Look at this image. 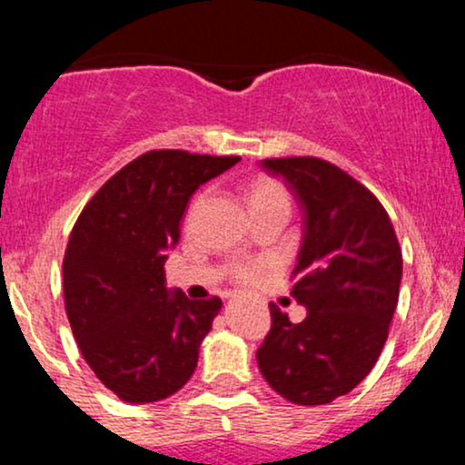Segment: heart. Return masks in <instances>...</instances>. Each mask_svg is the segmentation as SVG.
Instances as JSON below:
<instances>
[{
    "mask_svg": "<svg viewBox=\"0 0 465 465\" xmlns=\"http://www.w3.org/2000/svg\"><path fill=\"white\" fill-rule=\"evenodd\" d=\"M205 199V194H201L199 199L192 203L190 216L199 210V205ZM247 201L253 214H260V212L273 210V207H284V210H291V192L280 179L275 177H255L249 183L247 188ZM269 266L264 260H240V262L229 264V277H232L236 284H253L258 280L260 273Z\"/></svg>",
    "mask_w": 465,
    "mask_h": 465,
    "instance_id": "1",
    "label": "heart"
}]
</instances>
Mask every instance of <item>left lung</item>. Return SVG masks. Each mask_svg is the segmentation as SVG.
I'll list each match as a JSON object with an SVG mask.
<instances>
[{"mask_svg": "<svg viewBox=\"0 0 465 465\" xmlns=\"http://www.w3.org/2000/svg\"><path fill=\"white\" fill-rule=\"evenodd\" d=\"M303 210L291 295L308 308L291 323L275 303L258 348L264 381L288 402L328 404L376 365L398 306L402 249L382 203L339 165L319 157H271Z\"/></svg>", "mask_w": 465, "mask_h": 465, "instance_id": "obj_1", "label": "left lung"}]
</instances>
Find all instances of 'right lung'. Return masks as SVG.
<instances>
[{
	"mask_svg": "<svg viewBox=\"0 0 465 465\" xmlns=\"http://www.w3.org/2000/svg\"><path fill=\"white\" fill-rule=\"evenodd\" d=\"M240 162L188 151H148L117 170L80 212L63 258L74 339L98 381L124 402H157L196 370L201 341L221 311L165 288V251L205 181Z\"/></svg>",
	"mask_w": 465,
	"mask_h": 465,
	"instance_id": "right-lung-1",
	"label": "right lung"
}]
</instances>
